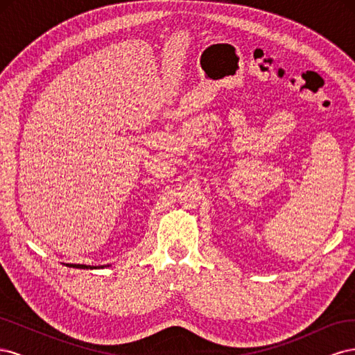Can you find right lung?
<instances>
[{"label":"right lung","mask_w":355,"mask_h":355,"mask_svg":"<svg viewBox=\"0 0 355 355\" xmlns=\"http://www.w3.org/2000/svg\"><path fill=\"white\" fill-rule=\"evenodd\" d=\"M68 266H72V268H80V270H99V268H103L102 266H92V265H80V263H67Z\"/></svg>","instance_id":"obj_1"}]
</instances>
